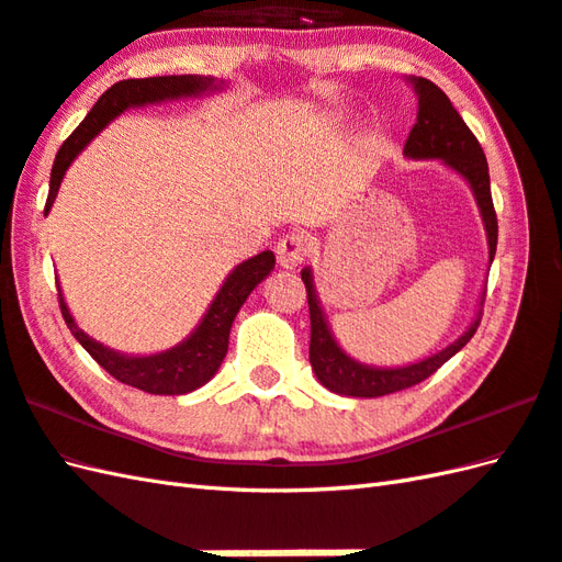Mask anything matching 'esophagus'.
Returning a JSON list of instances; mask_svg holds the SVG:
<instances>
[{
	"label": "esophagus",
	"mask_w": 562,
	"mask_h": 562,
	"mask_svg": "<svg viewBox=\"0 0 562 562\" xmlns=\"http://www.w3.org/2000/svg\"><path fill=\"white\" fill-rule=\"evenodd\" d=\"M308 250H312V246H308V238L304 234H288V236L280 238L278 248H274V254H278L280 268L294 270L306 260Z\"/></svg>",
	"instance_id": "1"
}]
</instances>
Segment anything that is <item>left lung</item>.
Here are the masks:
<instances>
[{
  "mask_svg": "<svg viewBox=\"0 0 562 562\" xmlns=\"http://www.w3.org/2000/svg\"><path fill=\"white\" fill-rule=\"evenodd\" d=\"M415 91L420 101H417V123L413 125L408 139H405L403 154L411 159H445L451 169H457L465 181L471 183L475 200L485 222L487 232V246H491V262L495 258L497 248V214L491 195V173H487V159L483 154L481 142L463 123V117L453 109L449 97L441 91L437 83L425 77H415ZM302 280L306 284V302H308V316H312V342H308V362H312L314 372L321 384L326 389L342 393V396L355 398H376L389 396L403 389H411L420 384L427 376H432L437 369L451 360L465 342L473 338V333L481 326V316L473 321V326L463 333V336L427 360L398 367V369H374L364 367L360 362L350 360L338 342L333 340L328 324L321 312L312 272L302 270Z\"/></svg>",
  "mask_w": 562,
  "mask_h": 562,
  "instance_id": "8db88e82",
  "label": "left lung"
}]
</instances>
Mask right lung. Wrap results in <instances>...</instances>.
I'll use <instances>...</instances> for the list:
<instances>
[{
    "label": "right lung",
    "instance_id": "add662e5",
    "mask_svg": "<svg viewBox=\"0 0 562 562\" xmlns=\"http://www.w3.org/2000/svg\"><path fill=\"white\" fill-rule=\"evenodd\" d=\"M210 87H214V79L190 75L123 79L113 83L109 91H103V97L89 111V115L83 117L75 133L63 142V147H59L50 171V190H47L45 212L50 210L59 181H63L71 159H75L117 113H123L130 105L193 97V93L207 91ZM272 268V250H262V254L241 262V266H238L222 284L220 294L214 296V302L210 304L205 318H202V324L195 328L193 336L183 340L178 348L151 357H125L103 348L101 342L91 340L87 333L77 328L75 318L69 316V308L63 300V294H57V300L59 312H63V318L67 328L71 330V336L81 342V348L87 350L113 379L139 391L157 393V396H181V393L195 391L217 372L226 350H229V330L238 308L244 306L246 296L256 290V284L262 278H268Z\"/></svg>",
    "mask_w": 562,
    "mask_h": 562
}]
</instances>
